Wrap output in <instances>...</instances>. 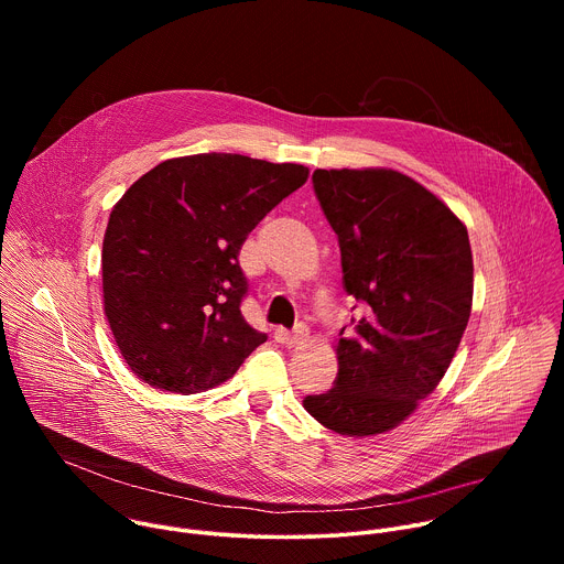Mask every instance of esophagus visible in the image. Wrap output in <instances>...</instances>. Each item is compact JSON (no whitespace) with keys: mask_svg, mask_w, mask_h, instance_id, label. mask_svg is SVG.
<instances>
[{"mask_svg":"<svg viewBox=\"0 0 564 564\" xmlns=\"http://www.w3.org/2000/svg\"><path fill=\"white\" fill-rule=\"evenodd\" d=\"M310 337V328L305 324H296L292 333H285V344L288 346H301L305 344Z\"/></svg>","mask_w":564,"mask_h":564,"instance_id":"1","label":"esophagus"}]
</instances>
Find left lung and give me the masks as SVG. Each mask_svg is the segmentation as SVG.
I'll use <instances>...</instances> for the list:
<instances>
[{"mask_svg": "<svg viewBox=\"0 0 564 564\" xmlns=\"http://www.w3.org/2000/svg\"><path fill=\"white\" fill-rule=\"evenodd\" d=\"M314 194L339 238L344 288L366 314L341 330L335 386L303 409L326 429L392 431L448 370L473 303L464 223L392 170H316Z\"/></svg>", "mask_w": 564, "mask_h": 564, "instance_id": "left-lung-1", "label": "left lung"}]
</instances>
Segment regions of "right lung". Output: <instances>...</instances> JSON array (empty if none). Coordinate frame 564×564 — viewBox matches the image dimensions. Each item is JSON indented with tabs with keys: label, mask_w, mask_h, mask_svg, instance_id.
Wrapping results in <instances>:
<instances>
[{
	"label": "right lung",
	"mask_w": 564,
	"mask_h": 564,
	"mask_svg": "<svg viewBox=\"0 0 564 564\" xmlns=\"http://www.w3.org/2000/svg\"><path fill=\"white\" fill-rule=\"evenodd\" d=\"M307 167L240 153L172 158L116 203L102 243L105 314L149 386L200 392L268 337L240 314L248 234L307 181Z\"/></svg>",
	"instance_id": "add662e5"
}]
</instances>
